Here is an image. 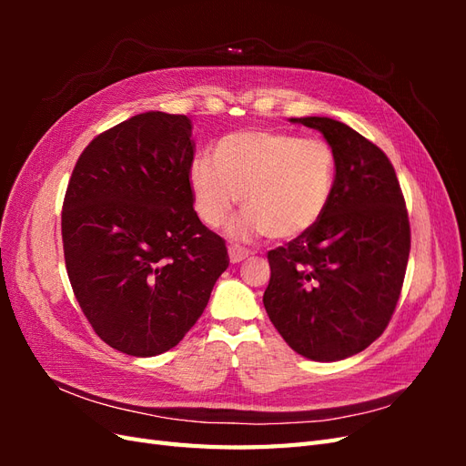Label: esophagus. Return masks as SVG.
Returning a JSON list of instances; mask_svg holds the SVG:
<instances>
[{"label":"esophagus","mask_w":466,"mask_h":466,"mask_svg":"<svg viewBox=\"0 0 466 466\" xmlns=\"http://www.w3.org/2000/svg\"><path fill=\"white\" fill-rule=\"evenodd\" d=\"M248 255H250L248 248H245V247H241V245H229V260H231L233 264L243 262Z\"/></svg>","instance_id":"esophagus-1"}]
</instances>
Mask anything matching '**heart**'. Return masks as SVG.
I'll return each mask as SVG.
<instances>
[{"instance_id":"b5f03b06","label":"heart","mask_w":466,"mask_h":466,"mask_svg":"<svg viewBox=\"0 0 466 466\" xmlns=\"http://www.w3.org/2000/svg\"><path fill=\"white\" fill-rule=\"evenodd\" d=\"M194 209L208 228H219L237 200L245 214L235 237L264 233L286 241L307 233L327 211L336 185V155L322 139L272 130L221 137L188 171Z\"/></svg>"}]
</instances>
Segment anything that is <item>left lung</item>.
<instances>
[{"label": "left lung", "instance_id": "obj_1", "mask_svg": "<svg viewBox=\"0 0 466 466\" xmlns=\"http://www.w3.org/2000/svg\"><path fill=\"white\" fill-rule=\"evenodd\" d=\"M336 155L332 200L315 228L268 252L264 307L291 350L313 361L358 354L383 334L400 298L410 223L387 155L344 122L291 118Z\"/></svg>", "mask_w": 466, "mask_h": 466}]
</instances>
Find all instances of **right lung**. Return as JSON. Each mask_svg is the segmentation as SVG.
Segmentation results:
<instances>
[{"mask_svg":"<svg viewBox=\"0 0 466 466\" xmlns=\"http://www.w3.org/2000/svg\"><path fill=\"white\" fill-rule=\"evenodd\" d=\"M190 136L185 115H136L98 134L69 178V284L96 336L122 354L175 348L229 266L225 241L194 211Z\"/></svg>","mask_w":466,"mask_h":466,"instance_id":"1","label":"right lung"}]
</instances>
